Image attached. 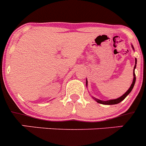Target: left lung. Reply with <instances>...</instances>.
<instances>
[{
    "mask_svg": "<svg viewBox=\"0 0 146 146\" xmlns=\"http://www.w3.org/2000/svg\"><path fill=\"white\" fill-rule=\"evenodd\" d=\"M136 63H137V59H135V67H134L135 69V67H136ZM134 70H135V69H134ZM133 75H134L133 82H132V83H131V86H130V88H129L128 91H126V92L125 93V94H123L122 96H121V97L118 98V99H112V100H108V101H102V100H99V99H95V98H94V99H95V100H96L98 103H100V104H118V103L121 102V101H123V99L126 97V96H127V95H128L130 92H131V90H132V88H133L134 86H135V80H136V77H135V72H134ZM87 82H88L87 80H86V86H87Z\"/></svg>",
    "mask_w": 146,
    "mask_h": 146,
    "instance_id": "1",
    "label": "left lung"
}]
</instances>
